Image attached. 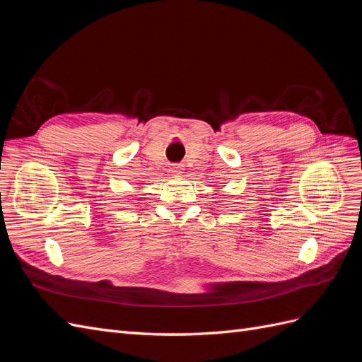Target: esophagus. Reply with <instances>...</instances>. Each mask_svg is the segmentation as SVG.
<instances>
[{
    "label": "esophagus",
    "mask_w": 362,
    "mask_h": 362,
    "mask_svg": "<svg viewBox=\"0 0 362 362\" xmlns=\"http://www.w3.org/2000/svg\"><path fill=\"white\" fill-rule=\"evenodd\" d=\"M170 173H172V175H180V173H181L180 164H173V166L170 168Z\"/></svg>",
    "instance_id": "obj_1"
}]
</instances>
